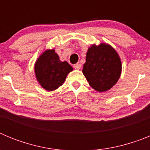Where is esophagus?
Returning <instances> with one entry per match:
<instances>
[{
  "label": "esophagus",
  "mask_w": 150,
  "mask_h": 150,
  "mask_svg": "<svg viewBox=\"0 0 150 150\" xmlns=\"http://www.w3.org/2000/svg\"><path fill=\"white\" fill-rule=\"evenodd\" d=\"M81 64L79 63V62H78V63H76V64H74V67L75 69H76V70H79V69L81 68Z\"/></svg>",
  "instance_id": "esophagus-1"
}]
</instances>
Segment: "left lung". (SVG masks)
Segmentation results:
<instances>
[{
  "label": "left lung",
  "instance_id": "left-lung-1",
  "mask_svg": "<svg viewBox=\"0 0 150 150\" xmlns=\"http://www.w3.org/2000/svg\"><path fill=\"white\" fill-rule=\"evenodd\" d=\"M121 71V60L112 46L100 43L88 48L83 73L94 89L100 92L110 89L120 79Z\"/></svg>",
  "mask_w": 150,
  "mask_h": 150
}]
</instances>
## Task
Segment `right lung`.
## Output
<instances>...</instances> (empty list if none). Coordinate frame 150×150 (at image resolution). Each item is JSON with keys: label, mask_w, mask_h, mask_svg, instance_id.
<instances>
[{"label": "right lung", "mask_w": 150, "mask_h": 150, "mask_svg": "<svg viewBox=\"0 0 150 150\" xmlns=\"http://www.w3.org/2000/svg\"><path fill=\"white\" fill-rule=\"evenodd\" d=\"M73 68L67 62H61L54 50H48L38 58L34 71L38 81L47 91H53L64 83Z\"/></svg>", "instance_id": "obj_1"}]
</instances>
